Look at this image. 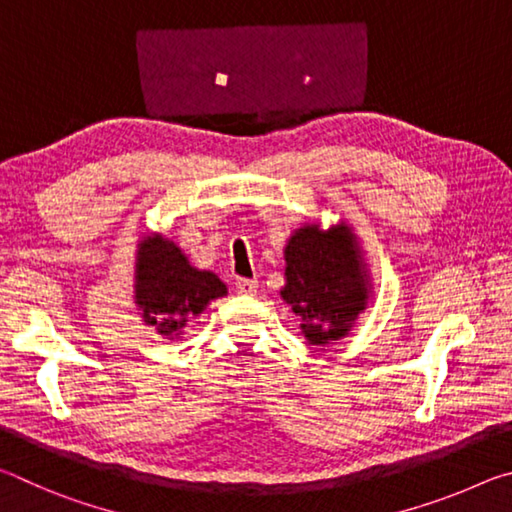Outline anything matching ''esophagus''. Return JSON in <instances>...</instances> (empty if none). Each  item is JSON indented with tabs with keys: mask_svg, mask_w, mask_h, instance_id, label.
Masks as SVG:
<instances>
[{
	"mask_svg": "<svg viewBox=\"0 0 512 512\" xmlns=\"http://www.w3.org/2000/svg\"><path fill=\"white\" fill-rule=\"evenodd\" d=\"M235 287H237V293H241V296H255L257 280H248V277H237Z\"/></svg>",
	"mask_w": 512,
	"mask_h": 512,
	"instance_id": "1",
	"label": "esophagus"
}]
</instances>
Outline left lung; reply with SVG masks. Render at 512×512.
<instances>
[{"label": "left lung", "mask_w": 512, "mask_h": 512, "mask_svg": "<svg viewBox=\"0 0 512 512\" xmlns=\"http://www.w3.org/2000/svg\"><path fill=\"white\" fill-rule=\"evenodd\" d=\"M282 300L300 318L311 345H327L348 336L366 311L372 282L359 237L345 221L323 230L305 223L284 248Z\"/></svg>", "instance_id": "left-lung-1"}]
</instances>
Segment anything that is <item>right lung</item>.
Instances as JSON below:
<instances>
[{
    "label": "right lung",
    "instance_id": "1",
    "mask_svg": "<svg viewBox=\"0 0 512 512\" xmlns=\"http://www.w3.org/2000/svg\"><path fill=\"white\" fill-rule=\"evenodd\" d=\"M133 282L144 325L158 329L164 339H180L189 318L203 314L212 300L228 296L219 275L192 266L183 250L158 232L137 244Z\"/></svg>",
    "mask_w": 512,
    "mask_h": 512
}]
</instances>
